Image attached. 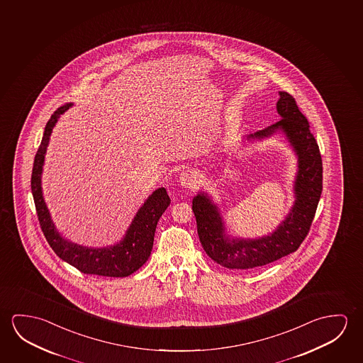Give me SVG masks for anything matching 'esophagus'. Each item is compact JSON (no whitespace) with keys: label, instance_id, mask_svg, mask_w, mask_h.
I'll return each instance as SVG.
<instances>
[{"label":"esophagus","instance_id":"1","mask_svg":"<svg viewBox=\"0 0 363 363\" xmlns=\"http://www.w3.org/2000/svg\"><path fill=\"white\" fill-rule=\"evenodd\" d=\"M179 182L184 188H193L196 184V174L191 173L189 170H185L179 175Z\"/></svg>","mask_w":363,"mask_h":363}]
</instances>
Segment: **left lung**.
Instances as JSON below:
<instances>
[{
    "mask_svg": "<svg viewBox=\"0 0 363 363\" xmlns=\"http://www.w3.org/2000/svg\"><path fill=\"white\" fill-rule=\"evenodd\" d=\"M279 94L277 110L282 120L247 138H269L277 131H282L298 156V173L294 184L295 201L281 225L269 236L255 240L230 238L225 233L218 207L208 194L199 193L193 199L191 208L201 246L211 259L227 269H259L295 252L311 230L320 199L323 165L319 146L293 96L288 92Z\"/></svg>",
    "mask_w": 363,
    "mask_h": 363,
    "instance_id": "1",
    "label": "left lung"
}]
</instances>
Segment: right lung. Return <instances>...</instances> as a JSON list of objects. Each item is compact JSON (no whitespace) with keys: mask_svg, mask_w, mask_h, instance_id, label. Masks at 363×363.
Instances as JSON below:
<instances>
[{"mask_svg":"<svg viewBox=\"0 0 363 363\" xmlns=\"http://www.w3.org/2000/svg\"><path fill=\"white\" fill-rule=\"evenodd\" d=\"M72 106L73 104H64L52 113L50 120L46 123L44 136L35 155L31 174V191L41 230L52 251L63 261L74 266L75 269L82 271L83 274L108 277H128L138 271L149 259L154 245L156 225L165 209L169 207L170 198L165 188L156 189L146 199L143 207L138 209L125 237L110 247H84L60 236L52 223L50 213L43 198L41 173L52 128L60 115L69 110Z\"/></svg>","mask_w":363,"mask_h":363,"instance_id":"add662e5","label":"right lung"}]
</instances>
